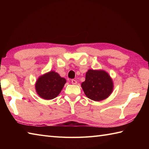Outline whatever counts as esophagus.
<instances>
[{
	"label": "esophagus",
	"instance_id": "1",
	"mask_svg": "<svg viewBox=\"0 0 149 149\" xmlns=\"http://www.w3.org/2000/svg\"><path fill=\"white\" fill-rule=\"evenodd\" d=\"M71 83H72V84H76L77 83V81L75 80V79H72Z\"/></svg>",
	"mask_w": 149,
	"mask_h": 149
}]
</instances>
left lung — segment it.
<instances>
[{"mask_svg": "<svg viewBox=\"0 0 149 149\" xmlns=\"http://www.w3.org/2000/svg\"><path fill=\"white\" fill-rule=\"evenodd\" d=\"M86 96L94 101L107 99L112 93L113 81L107 72L103 70H88L85 81L81 84Z\"/></svg>", "mask_w": 149, "mask_h": 149, "instance_id": "obj_1", "label": "left lung"}]
</instances>
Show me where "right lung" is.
<instances>
[{
    "label": "right lung",
    "mask_w": 149,
    "mask_h": 149,
    "mask_svg": "<svg viewBox=\"0 0 149 149\" xmlns=\"http://www.w3.org/2000/svg\"><path fill=\"white\" fill-rule=\"evenodd\" d=\"M66 82L58 73L52 70L40 75L35 83V90L42 99L51 100L58 96Z\"/></svg>",
    "instance_id": "right-lung-1"
}]
</instances>
